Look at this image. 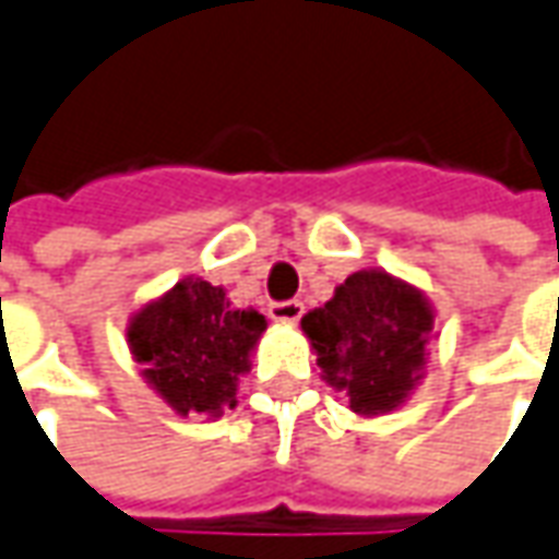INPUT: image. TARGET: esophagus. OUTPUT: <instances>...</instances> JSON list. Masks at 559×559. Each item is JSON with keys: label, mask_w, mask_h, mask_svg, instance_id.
<instances>
[{"label": "esophagus", "mask_w": 559, "mask_h": 559, "mask_svg": "<svg viewBox=\"0 0 559 559\" xmlns=\"http://www.w3.org/2000/svg\"><path fill=\"white\" fill-rule=\"evenodd\" d=\"M306 306L299 299H287V302H272V318L275 321H284V324H296L302 318Z\"/></svg>", "instance_id": "34e87169"}]
</instances>
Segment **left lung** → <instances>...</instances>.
<instances>
[{
    "instance_id": "8db88e82",
    "label": "left lung",
    "mask_w": 559,
    "mask_h": 559,
    "mask_svg": "<svg viewBox=\"0 0 559 559\" xmlns=\"http://www.w3.org/2000/svg\"><path fill=\"white\" fill-rule=\"evenodd\" d=\"M302 333L330 389L343 391L355 416L373 419L407 404L425 379L435 306L385 269H360L321 309L302 314Z\"/></svg>"
}]
</instances>
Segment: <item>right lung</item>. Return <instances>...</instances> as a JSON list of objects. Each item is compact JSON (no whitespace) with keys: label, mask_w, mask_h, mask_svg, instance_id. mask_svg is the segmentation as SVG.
Segmentation results:
<instances>
[{"label":"right lung","mask_w":559,"mask_h":559,"mask_svg":"<svg viewBox=\"0 0 559 559\" xmlns=\"http://www.w3.org/2000/svg\"><path fill=\"white\" fill-rule=\"evenodd\" d=\"M269 328L257 309H235L226 287L183 278L128 321L140 376L177 416L219 419L238 404V382Z\"/></svg>","instance_id":"1"}]
</instances>
